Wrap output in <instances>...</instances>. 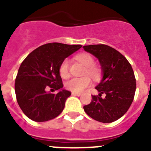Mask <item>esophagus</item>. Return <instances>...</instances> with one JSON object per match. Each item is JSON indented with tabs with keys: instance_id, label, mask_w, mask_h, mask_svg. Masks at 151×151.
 Here are the masks:
<instances>
[{
	"instance_id": "1",
	"label": "esophagus",
	"mask_w": 151,
	"mask_h": 151,
	"mask_svg": "<svg viewBox=\"0 0 151 151\" xmlns=\"http://www.w3.org/2000/svg\"><path fill=\"white\" fill-rule=\"evenodd\" d=\"M71 94L73 96H81V93H77V92H72Z\"/></svg>"
}]
</instances>
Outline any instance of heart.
Returning <instances> with one entry per match:
<instances>
[{
    "instance_id": "heart-1",
    "label": "heart",
    "mask_w": 151,
    "mask_h": 151,
    "mask_svg": "<svg viewBox=\"0 0 151 151\" xmlns=\"http://www.w3.org/2000/svg\"><path fill=\"white\" fill-rule=\"evenodd\" d=\"M76 59L81 63L87 68L85 73L91 76L92 78H97L99 75V70L97 68H95L94 59L93 57L88 54H80L77 55ZM59 73L61 78H67L69 77V62L68 60L65 59L62 61L59 68ZM91 81L88 77H83V78H73L66 82L65 87L68 90L73 92H81L87 87L91 85Z\"/></svg>"
}]
</instances>
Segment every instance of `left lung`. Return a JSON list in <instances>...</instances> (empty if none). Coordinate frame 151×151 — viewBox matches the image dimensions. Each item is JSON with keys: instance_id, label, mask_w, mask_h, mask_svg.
Here are the masks:
<instances>
[{"instance_id": "1", "label": "left lung", "mask_w": 151, "mask_h": 151, "mask_svg": "<svg viewBox=\"0 0 151 151\" xmlns=\"http://www.w3.org/2000/svg\"><path fill=\"white\" fill-rule=\"evenodd\" d=\"M83 47L98 59L103 74L95 87L99 94L92 95V101L83 106V110L95 121L114 122L128 111L134 101L136 79L132 67L124 56L110 46L93 44ZM103 93L105 97L102 99Z\"/></svg>"}]
</instances>
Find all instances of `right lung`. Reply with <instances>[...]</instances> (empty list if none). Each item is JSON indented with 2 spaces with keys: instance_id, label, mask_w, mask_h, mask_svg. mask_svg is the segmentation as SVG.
<instances>
[{
  "instance_id": "1",
  "label": "right lung",
  "mask_w": 151,
  "mask_h": 151,
  "mask_svg": "<svg viewBox=\"0 0 151 151\" xmlns=\"http://www.w3.org/2000/svg\"><path fill=\"white\" fill-rule=\"evenodd\" d=\"M81 47L49 43L33 50L21 63L15 80V93L18 105L28 118L44 122L63 111L71 93L63 89L59 68L65 58ZM49 88L58 92L51 93L47 91Z\"/></svg>"
}]
</instances>
